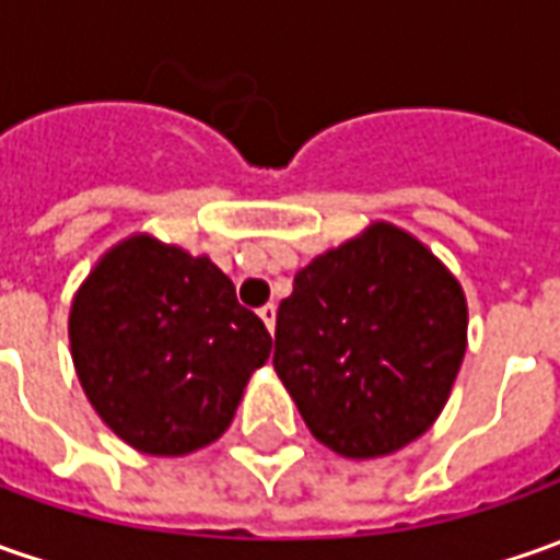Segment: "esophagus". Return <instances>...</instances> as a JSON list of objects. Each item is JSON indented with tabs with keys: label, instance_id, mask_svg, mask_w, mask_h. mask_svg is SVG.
Here are the masks:
<instances>
[{
	"label": "esophagus",
	"instance_id": "1",
	"mask_svg": "<svg viewBox=\"0 0 560 560\" xmlns=\"http://www.w3.org/2000/svg\"><path fill=\"white\" fill-rule=\"evenodd\" d=\"M260 318H262V325H266L269 331H276V306H272V303L260 306Z\"/></svg>",
	"mask_w": 560,
	"mask_h": 560
}]
</instances>
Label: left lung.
<instances>
[{
    "label": "left lung",
    "mask_w": 560,
    "mask_h": 560,
    "mask_svg": "<svg viewBox=\"0 0 560 560\" xmlns=\"http://www.w3.org/2000/svg\"><path fill=\"white\" fill-rule=\"evenodd\" d=\"M465 347L458 279L409 232L372 222L294 276L272 365L318 443L377 458L434 424Z\"/></svg>",
    "instance_id": "1"
}]
</instances>
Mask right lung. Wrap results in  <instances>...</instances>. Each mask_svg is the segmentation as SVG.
I'll use <instances>...</instances> for the list:
<instances>
[{
    "label": "right lung",
    "mask_w": 560,
    "mask_h": 560,
    "mask_svg": "<svg viewBox=\"0 0 560 560\" xmlns=\"http://www.w3.org/2000/svg\"><path fill=\"white\" fill-rule=\"evenodd\" d=\"M70 357L92 409L145 455H188L225 434L272 338L210 257L132 235L70 303Z\"/></svg>",
    "instance_id": "1"
}]
</instances>
